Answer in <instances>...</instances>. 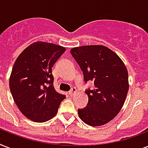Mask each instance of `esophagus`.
<instances>
[{"label": "esophagus", "mask_w": 148, "mask_h": 148, "mask_svg": "<svg viewBox=\"0 0 148 148\" xmlns=\"http://www.w3.org/2000/svg\"><path fill=\"white\" fill-rule=\"evenodd\" d=\"M77 92V89L75 88H73L71 90L69 91V95L70 96H72V95H74L75 93Z\"/></svg>", "instance_id": "34e87169"}]
</instances>
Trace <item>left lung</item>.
I'll list each match as a JSON object with an SVG mask.
<instances>
[{"mask_svg":"<svg viewBox=\"0 0 148 148\" xmlns=\"http://www.w3.org/2000/svg\"><path fill=\"white\" fill-rule=\"evenodd\" d=\"M71 53L83 71L87 83L94 81L95 88L88 89V105L79 109L82 121L92 127L113 120L121 110L128 92V72L119 56L103 45L74 47Z\"/></svg>","mask_w":148,"mask_h":148,"instance_id":"1","label":"left lung"}]
</instances>
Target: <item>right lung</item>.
Listing matches in <instances>:
<instances>
[{
	"label": "right lung",
	"mask_w": 148,
	"mask_h": 148,
	"mask_svg": "<svg viewBox=\"0 0 148 148\" xmlns=\"http://www.w3.org/2000/svg\"><path fill=\"white\" fill-rule=\"evenodd\" d=\"M65 47L37 41L22 51L13 66L9 86L20 111L34 122H45L58 113L65 95L53 88L52 67Z\"/></svg>",
	"instance_id": "add662e5"
}]
</instances>
